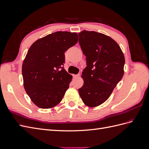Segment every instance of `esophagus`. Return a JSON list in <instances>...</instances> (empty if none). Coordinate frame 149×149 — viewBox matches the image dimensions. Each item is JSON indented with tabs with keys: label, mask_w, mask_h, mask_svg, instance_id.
<instances>
[{
	"label": "esophagus",
	"mask_w": 149,
	"mask_h": 149,
	"mask_svg": "<svg viewBox=\"0 0 149 149\" xmlns=\"http://www.w3.org/2000/svg\"><path fill=\"white\" fill-rule=\"evenodd\" d=\"M79 76H80V74H73V78H77L79 77Z\"/></svg>",
	"instance_id": "obj_1"
}]
</instances>
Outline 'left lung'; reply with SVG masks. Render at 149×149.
Instances as JSON below:
<instances>
[{"instance_id": "1", "label": "left lung", "mask_w": 149, "mask_h": 149, "mask_svg": "<svg viewBox=\"0 0 149 149\" xmlns=\"http://www.w3.org/2000/svg\"><path fill=\"white\" fill-rule=\"evenodd\" d=\"M79 44L86 56L84 84L78 89L86 105L96 107L104 102L124 75L125 58L119 45L108 36L83 30Z\"/></svg>"}]
</instances>
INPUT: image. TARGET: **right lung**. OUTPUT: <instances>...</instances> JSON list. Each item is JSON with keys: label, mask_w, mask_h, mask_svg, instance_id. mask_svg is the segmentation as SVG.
Returning <instances> with one entry per match:
<instances>
[{"label": "right lung", "mask_w": 149, "mask_h": 149, "mask_svg": "<svg viewBox=\"0 0 149 149\" xmlns=\"http://www.w3.org/2000/svg\"><path fill=\"white\" fill-rule=\"evenodd\" d=\"M78 40L76 33L56 31L38 39L29 48L22 65L24 86L38 107L48 109L62 100L72 79L64 69L65 52Z\"/></svg>", "instance_id": "obj_1"}]
</instances>
